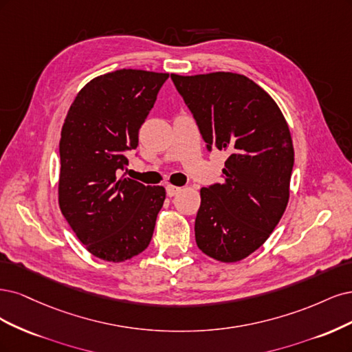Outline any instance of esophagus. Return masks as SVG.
<instances>
[{
	"label": "esophagus",
	"instance_id": "obj_1",
	"mask_svg": "<svg viewBox=\"0 0 352 352\" xmlns=\"http://www.w3.org/2000/svg\"><path fill=\"white\" fill-rule=\"evenodd\" d=\"M181 191V187H175V186H166V195L169 197H173L175 195H178V192Z\"/></svg>",
	"mask_w": 352,
	"mask_h": 352
}]
</instances>
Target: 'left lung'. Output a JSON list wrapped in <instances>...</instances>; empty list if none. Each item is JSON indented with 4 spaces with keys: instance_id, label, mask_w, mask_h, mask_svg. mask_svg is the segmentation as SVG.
<instances>
[{
    "instance_id": "obj_1",
    "label": "left lung",
    "mask_w": 352,
    "mask_h": 352,
    "mask_svg": "<svg viewBox=\"0 0 352 352\" xmlns=\"http://www.w3.org/2000/svg\"><path fill=\"white\" fill-rule=\"evenodd\" d=\"M206 149L226 151L222 184L200 190L195 232L200 250L232 263L262 245L289 199L294 147L276 102L236 73L171 74Z\"/></svg>"
}]
</instances>
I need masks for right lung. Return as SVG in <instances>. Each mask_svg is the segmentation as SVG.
<instances>
[{
  "label": "right lung",
  "mask_w": 352,
  "mask_h": 352,
  "mask_svg": "<svg viewBox=\"0 0 352 352\" xmlns=\"http://www.w3.org/2000/svg\"><path fill=\"white\" fill-rule=\"evenodd\" d=\"M168 73L122 69L90 80L72 104L60 140L58 200L87 250L124 262L149 245L165 188L120 178L139 144Z\"/></svg>",
  "instance_id": "add662e5"
}]
</instances>
